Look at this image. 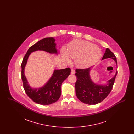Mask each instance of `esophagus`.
<instances>
[{"mask_svg": "<svg viewBox=\"0 0 134 134\" xmlns=\"http://www.w3.org/2000/svg\"><path fill=\"white\" fill-rule=\"evenodd\" d=\"M71 74H75V70H74V69L72 68L71 69Z\"/></svg>", "mask_w": 134, "mask_h": 134, "instance_id": "34e87169", "label": "esophagus"}]
</instances>
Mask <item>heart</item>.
<instances>
[{
	"label": "heart",
	"mask_w": 134,
	"mask_h": 134,
	"mask_svg": "<svg viewBox=\"0 0 134 134\" xmlns=\"http://www.w3.org/2000/svg\"><path fill=\"white\" fill-rule=\"evenodd\" d=\"M101 56L102 52L99 48L89 42L83 40L74 41L70 45L67 54L65 51L63 53L64 60L67 63L71 62L70 57L72 59L75 60V64L79 67H88L97 61Z\"/></svg>",
	"instance_id": "b5f03b06"
}]
</instances>
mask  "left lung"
Wrapping results in <instances>:
<instances>
[{
    "mask_svg": "<svg viewBox=\"0 0 134 134\" xmlns=\"http://www.w3.org/2000/svg\"><path fill=\"white\" fill-rule=\"evenodd\" d=\"M110 58L113 59L117 65L116 58L114 54L108 48H107L102 60ZM93 67L87 69H76L75 75L76 95L78 99L89 105L96 104L102 102L109 94L113 88L117 71L115 76L107 81L106 84H98L92 80L90 72Z\"/></svg>",
    "mask_w": 134,
    "mask_h": 134,
    "instance_id": "left-lung-1",
    "label": "left lung"
}]
</instances>
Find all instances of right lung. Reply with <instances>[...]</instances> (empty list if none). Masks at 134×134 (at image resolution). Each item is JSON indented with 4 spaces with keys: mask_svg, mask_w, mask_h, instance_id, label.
<instances>
[{
    "mask_svg": "<svg viewBox=\"0 0 134 134\" xmlns=\"http://www.w3.org/2000/svg\"><path fill=\"white\" fill-rule=\"evenodd\" d=\"M55 39L46 38L31 46L27 51L21 64V79L26 94L34 101L42 105H49L56 102L61 94V86L64 80L70 74L69 68L63 69H55L48 81L42 87H31L25 74V69L31 54L35 51H44L51 54L58 55Z\"/></svg>",
    "mask_w": 134,
    "mask_h": 134,
    "instance_id": "add662e5",
    "label": "right lung"
}]
</instances>
